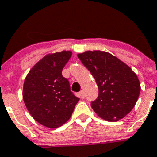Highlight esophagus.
<instances>
[{"label": "esophagus", "instance_id": "obj_1", "mask_svg": "<svg viewBox=\"0 0 157 157\" xmlns=\"http://www.w3.org/2000/svg\"><path fill=\"white\" fill-rule=\"evenodd\" d=\"M79 97L82 98V99H83L84 98H85V94H84V92H83V90H82V91L79 92Z\"/></svg>", "mask_w": 157, "mask_h": 157}]
</instances>
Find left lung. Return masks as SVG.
I'll list each match as a JSON object with an SVG mask.
<instances>
[{
	"instance_id": "left-lung-1",
	"label": "left lung",
	"mask_w": 157,
	"mask_h": 157,
	"mask_svg": "<svg viewBox=\"0 0 157 157\" xmlns=\"http://www.w3.org/2000/svg\"><path fill=\"white\" fill-rule=\"evenodd\" d=\"M78 57L98 87V96L91 102L94 112L109 122L123 118L134 108L141 91L136 74L108 52L86 51Z\"/></svg>"
}]
</instances>
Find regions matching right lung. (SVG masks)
Wrapping results in <instances>:
<instances>
[{
	"label": "right lung",
	"instance_id": "1",
	"mask_svg": "<svg viewBox=\"0 0 157 157\" xmlns=\"http://www.w3.org/2000/svg\"><path fill=\"white\" fill-rule=\"evenodd\" d=\"M72 52L48 55L36 63L25 78L23 99L36 122L49 128L64 124L71 117L79 98L70 90L62 70Z\"/></svg>",
	"mask_w": 157,
	"mask_h": 157
}]
</instances>
